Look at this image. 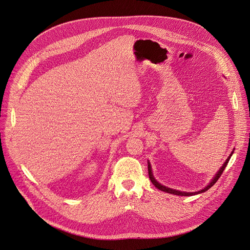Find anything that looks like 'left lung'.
<instances>
[{"label":"left lung","mask_w":250,"mask_h":250,"mask_svg":"<svg viewBox=\"0 0 250 250\" xmlns=\"http://www.w3.org/2000/svg\"><path fill=\"white\" fill-rule=\"evenodd\" d=\"M233 152H234V149L232 150V152L230 153V155L228 156V158L225 160V162L223 163V165L220 167V169L218 170V172L215 174V176L212 178V180L208 183V185H207V186H205V187H204L203 189H201L200 191H197V192H182V191L174 190V189H171V188H168V187H167V186L162 185L161 183H159V182L154 178L153 173H152V169H151V165H150L149 161L147 160L148 176H149V179H150L151 183H152V184H153L157 189H159L160 191H163V192H165V193H168V194H176V195H183V196H190V195H194V194H202V193L206 192L207 190H209V189H210V188H211V187H212V186H213V185L218 181V179L221 177V175H222V173L223 172L224 168L226 167V165L228 164V161L230 160V158H231V156H232Z\"/></svg>","instance_id":"8db88e82"}]
</instances>
